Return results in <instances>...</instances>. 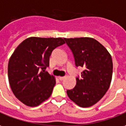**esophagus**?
<instances>
[{
  "label": "esophagus",
  "instance_id": "esophagus-1",
  "mask_svg": "<svg viewBox=\"0 0 126 126\" xmlns=\"http://www.w3.org/2000/svg\"><path fill=\"white\" fill-rule=\"evenodd\" d=\"M58 79H59L60 81H62V80H64L65 79V77H60H60H58Z\"/></svg>",
  "mask_w": 126,
  "mask_h": 126
}]
</instances>
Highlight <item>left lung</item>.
<instances>
[{
  "label": "left lung",
  "instance_id": "8db88e82",
  "mask_svg": "<svg viewBox=\"0 0 126 126\" xmlns=\"http://www.w3.org/2000/svg\"><path fill=\"white\" fill-rule=\"evenodd\" d=\"M73 53L77 66L84 68L76 85L66 91L68 97L83 108L94 105L104 96L110 85L112 60L110 53L92 38H64Z\"/></svg>",
  "mask_w": 126,
  "mask_h": 126
}]
</instances>
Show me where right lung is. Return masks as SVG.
I'll list each match as a JSON object with an SVG mask.
<instances>
[{"mask_svg": "<svg viewBox=\"0 0 126 126\" xmlns=\"http://www.w3.org/2000/svg\"><path fill=\"white\" fill-rule=\"evenodd\" d=\"M64 43L62 38L30 37L12 53L8 63L9 82L22 104L35 107L50 97L56 81L45 70L53 50Z\"/></svg>", "mask_w": 126, "mask_h": 126, "instance_id": "1", "label": "right lung"}]
</instances>
